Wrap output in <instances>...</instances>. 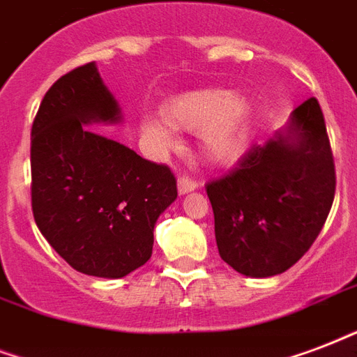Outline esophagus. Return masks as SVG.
<instances>
[{"mask_svg": "<svg viewBox=\"0 0 357 357\" xmlns=\"http://www.w3.org/2000/svg\"><path fill=\"white\" fill-rule=\"evenodd\" d=\"M197 189H198V183L195 181V179L189 178V176H179L178 179L179 195H187V192H190V190H197Z\"/></svg>", "mask_w": 357, "mask_h": 357, "instance_id": "obj_1", "label": "esophagus"}]
</instances>
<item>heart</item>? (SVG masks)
<instances>
[{
    "mask_svg": "<svg viewBox=\"0 0 357 357\" xmlns=\"http://www.w3.org/2000/svg\"><path fill=\"white\" fill-rule=\"evenodd\" d=\"M252 105L225 88L190 89L168 99L162 114L144 119L142 130L157 148H174L176 130H200V149L215 165L239 159L249 146Z\"/></svg>",
    "mask_w": 357,
    "mask_h": 357,
    "instance_id": "heart-1",
    "label": "heart"
}]
</instances>
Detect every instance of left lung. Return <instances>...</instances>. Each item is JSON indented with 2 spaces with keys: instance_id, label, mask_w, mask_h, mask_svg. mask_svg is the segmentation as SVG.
Wrapping results in <instances>:
<instances>
[{
  "instance_id": "left-lung-1",
  "label": "left lung",
  "mask_w": 357,
  "mask_h": 357,
  "mask_svg": "<svg viewBox=\"0 0 357 357\" xmlns=\"http://www.w3.org/2000/svg\"><path fill=\"white\" fill-rule=\"evenodd\" d=\"M215 239L228 266L247 277H273L303 257L330 215L335 165L314 97L264 146H252L232 172L206 185Z\"/></svg>"
}]
</instances>
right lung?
<instances>
[{"instance_id":"obj_1","label":"right lung","mask_w":357,"mask_h":357,"mask_svg":"<svg viewBox=\"0 0 357 357\" xmlns=\"http://www.w3.org/2000/svg\"><path fill=\"white\" fill-rule=\"evenodd\" d=\"M118 121L91 61L54 82L31 127L35 222L70 268L106 279L148 262L155 222L178 198L170 168L86 127Z\"/></svg>"}]
</instances>
